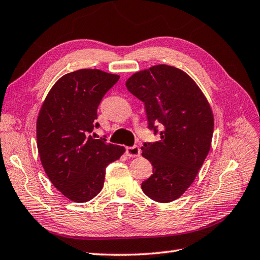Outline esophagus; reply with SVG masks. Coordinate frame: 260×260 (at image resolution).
<instances>
[{"mask_svg": "<svg viewBox=\"0 0 260 260\" xmlns=\"http://www.w3.org/2000/svg\"><path fill=\"white\" fill-rule=\"evenodd\" d=\"M125 153H126V155L129 157H137V156H140V154H141V148L136 145L128 146V147H126Z\"/></svg>", "mask_w": 260, "mask_h": 260, "instance_id": "obj_1", "label": "esophagus"}]
</instances>
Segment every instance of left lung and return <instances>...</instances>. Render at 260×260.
Wrapping results in <instances>:
<instances>
[{
    "instance_id": "left-lung-1",
    "label": "left lung",
    "mask_w": 260,
    "mask_h": 260,
    "mask_svg": "<svg viewBox=\"0 0 260 260\" xmlns=\"http://www.w3.org/2000/svg\"><path fill=\"white\" fill-rule=\"evenodd\" d=\"M126 87L144 103L148 128H159V140L142 147L153 167L142 190L154 201L172 202L193 183L211 147V107L196 81L172 66L139 71Z\"/></svg>"
}]
</instances>
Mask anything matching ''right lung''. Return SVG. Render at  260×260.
Here are the masks:
<instances>
[{
    "mask_svg": "<svg viewBox=\"0 0 260 260\" xmlns=\"http://www.w3.org/2000/svg\"><path fill=\"white\" fill-rule=\"evenodd\" d=\"M119 76L80 69L62 76L49 91L37 119L39 155L49 180L69 200H91L104 186L107 165L125 147L91 135L97 108Z\"/></svg>",
    "mask_w": 260,
    "mask_h": 260,
    "instance_id": "obj_1",
    "label": "right lung"
}]
</instances>
